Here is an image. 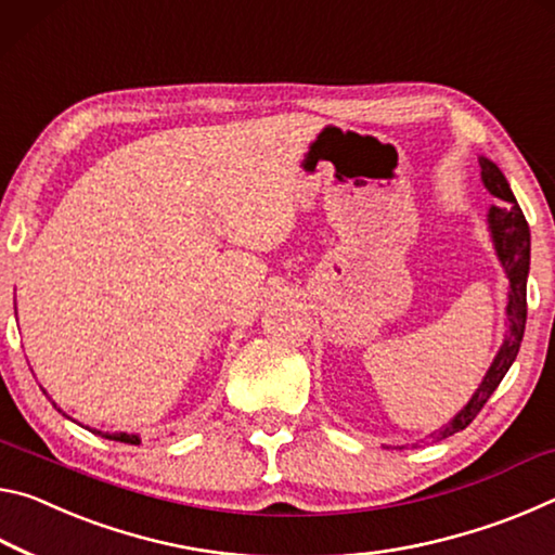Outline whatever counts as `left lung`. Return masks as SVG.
Returning <instances> with one entry per match:
<instances>
[{
	"instance_id": "1",
	"label": "left lung",
	"mask_w": 555,
	"mask_h": 555,
	"mask_svg": "<svg viewBox=\"0 0 555 555\" xmlns=\"http://www.w3.org/2000/svg\"><path fill=\"white\" fill-rule=\"evenodd\" d=\"M479 167H482V184L487 186V192L499 198L496 206H489L487 211V229L489 235H492L494 243V253L502 268L506 272L508 280V293H506V332H504V341L499 347L496 357L492 361V366L487 369V374L482 378V384L477 386L475 393L467 401V405L452 417L450 423H444L442 428L433 430L430 435H425L423 440L413 442V448L417 444H428V442H438L450 438L460 430H465L467 425L475 421L477 413L482 411L485 403L489 401V396L494 393L496 386L502 384V378L506 376V371L512 369V363L519 353L521 339H524V326H526V280H529V262H531V233H529V223L521 214L519 204H516V196L508 189V181L502 175L492 159L479 157ZM388 450H403L408 444H384Z\"/></svg>"
}]
</instances>
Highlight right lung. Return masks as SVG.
<instances>
[{
  "mask_svg": "<svg viewBox=\"0 0 555 555\" xmlns=\"http://www.w3.org/2000/svg\"><path fill=\"white\" fill-rule=\"evenodd\" d=\"M56 405V403H53ZM59 408V405H56ZM61 411V408H59ZM90 430V428H88ZM95 435H103V438H107V440H115V442H127V444H140L142 440H140V435H134V433H103V430H93Z\"/></svg>",
  "mask_w": 555,
  "mask_h": 555,
  "instance_id": "1",
  "label": "right lung"
}]
</instances>
